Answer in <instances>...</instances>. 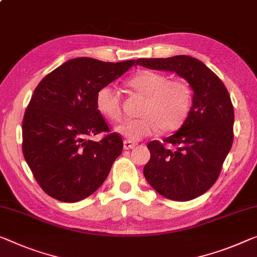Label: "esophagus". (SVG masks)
<instances>
[{
	"label": "esophagus",
	"instance_id": "1",
	"mask_svg": "<svg viewBox=\"0 0 257 257\" xmlns=\"http://www.w3.org/2000/svg\"><path fill=\"white\" fill-rule=\"evenodd\" d=\"M136 147V143H134L132 141H124L123 142V148L125 150H130V149L135 148Z\"/></svg>",
	"mask_w": 257,
	"mask_h": 257
}]
</instances>
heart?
<instances>
[{
    "label": "heart",
    "instance_id": "obj_1",
    "mask_svg": "<svg viewBox=\"0 0 257 257\" xmlns=\"http://www.w3.org/2000/svg\"><path fill=\"white\" fill-rule=\"evenodd\" d=\"M127 86L144 97L139 115L130 118L115 128L132 142L140 141L155 134L157 130L168 134L178 130L185 123L193 105V90L186 79H170L168 76L153 70H142L127 80ZM98 112L109 121L122 118V101L114 87L106 85L95 95Z\"/></svg>",
    "mask_w": 257,
    "mask_h": 257
}]
</instances>
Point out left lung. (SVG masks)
<instances>
[{
    "instance_id": "left-lung-1",
    "label": "left lung",
    "mask_w": 257,
    "mask_h": 257,
    "mask_svg": "<svg viewBox=\"0 0 257 257\" xmlns=\"http://www.w3.org/2000/svg\"><path fill=\"white\" fill-rule=\"evenodd\" d=\"M136 64L177 72L194 91L190 113L179 132L148 144L151 158L144 177L170 200L201 196L217 181L233 143L234 109L226 86L204 63L187 55L139 59Z\"/></svg>"
}]
</instances>
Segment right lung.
<instances>
[{
  "label": "right lung",
  "mask_w": 257,
  "mask_h": 257,
  "mask_svg": "<svg viewBox=\"0 0 257 257\" xmlns=\"http://www.w3.org/2000/svg\"><path fill=\"white\" fill-rule=\"evenodd\" d=\"M77 57L41 79L23 118V155L38 185L62 202L90 196L108 177L123 149L95 106L99 89L135 64ZM105 132L99 142L88 137Z\"/></svg>",
  "instance_id": "obj_1"
}]
</instances>
